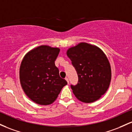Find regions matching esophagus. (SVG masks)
Masks as SVG:
<instances>
[{
  "label": "esophagus",
  "instance_id": "34e87169",
  "mask_svg": "<svg viewBox=\"0 0 132 132\" xmlns=\"http://www.w3.org/2000/svg\"><path fill=\"white\" fill-rule=\"evenodd\" d=\"M65 79L66 80V81H67V83H68V84H69V78H68L67 77H66L65 78Z\"/></svg>",
  "mask_w": 132,
  "mask_h": 132
}]
</instances>
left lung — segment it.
<instances>
[{
	"label": "left lung",
	"instance_id": "8db88e82",
	"mask_svg": "<svg viewBox=\"0 0 132 132\" xmlns=\"http://www.w3.org/2000/svg\"><path fill=\"white\" fill-rule=\"evenodd\" d=\"M67 55L77 73V85H71L73 94L80 101L92 103L109 88L112 77L110 63L98 47L80 43L69 48Z\"/></svg>",
	"mask_w": 132,
	"mask_h": 132
}]
</instances>
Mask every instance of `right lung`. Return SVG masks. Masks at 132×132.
Here are the masks:
<instances>
[{
	"label": "right lung",
	"mask_w": 132,
	"mask_h": 132,
	"mask_svg": "<svg viewBox=\"0 0 132 132\" xmlns=\"http://www.w3.org/2000/svg\"><path fill=\"white\" fill-rule=\"evenodd\" d=\"M59 52V48L41 45L29 52L22 60L20 84L27 96L37 104L52 103L67 84L55 65Z\"/></svg>",
	"instance_id": "right-lung-1"
}]
</instances>
